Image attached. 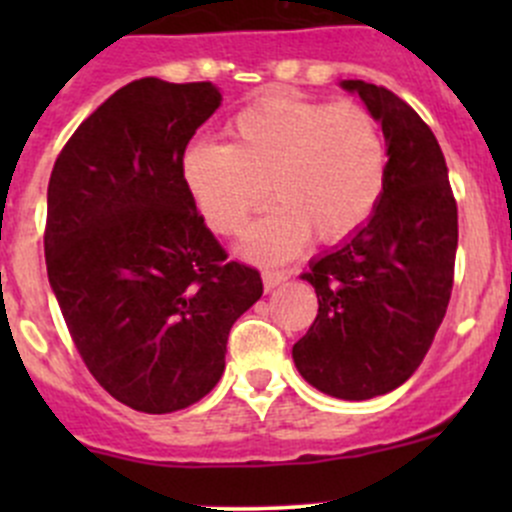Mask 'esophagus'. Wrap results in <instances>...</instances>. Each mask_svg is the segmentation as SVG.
<instances>
[{"label": "esophagus", "instance_id": "esophagus-1", "mask_svg": "<svg viewBox=\"0 0 512 512\" xmlns=\"http://www.w3.org/2000/svg\"><path fill=\"white\" fill-rule=\"evenodd\" d=\"M289 275L282 270H265L262 272V282H265V292H272L275 287H280L282 282H287Z\"/></svg>", "mask_w": 512, "mask_h": 512}]
</instances>
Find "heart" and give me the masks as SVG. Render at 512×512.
<instances>
[{"mask_svg":"<svg viewBox=\"0 0 512 512\" xmlns=\"http://www.w3.org/2000/svg\"><path fill=\"white\" fill-rule=\"evenodd\" d=\"M225 133L227 146L185 148L180 175L205 223L230 237L250 227L272 190L280 205L252 235L257 255H292L312 232L322 242L344 240L384 198L389 146L361 103L265 96L237 111Z\"/></svg>","mask_w":512,"mask_h":512,"instance_id":"heart-1","label":"heart"}]
</instances>
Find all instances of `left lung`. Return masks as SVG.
<instances>
[{"mask_svg": "<svg viewBox=\"0 0 512 512\" xmlns=\"http://www.w3.org/2000/svg\"><path fill=\"white\" fill-rule=\"evenodd\" d=\"M342 86L381 121L389 175L369 223L302 275L319 309L292 356L314 389L364 401L404 384L431 349L453 289L458 205L441 146L414 108L384 86Z\"/></svg>", "mask_w": 512, "mask_h": 512, "instance_id": "1", "label": "left lung"}]
</instances>
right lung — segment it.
Masks as SVG:
<instances>
[{
  "label": "right lung",
  "instance_id": "1",
  "mask_svg": "<svg viewBox=\"0 0 512 512\" xmlns=\"http://www.w3.org/2000/svg\"><path fill=\"white\" fill-rule=\"evenodd\" d=\"M220 101L210 81H131L76 128L49 178L46 272L66 327L98 384L146 414L218 384L230 327L262 297L260 272L227 262L180 175Z\"/></svg>",
  "mask_w": 512,
  "mask_h": 512
}]
</instances>
